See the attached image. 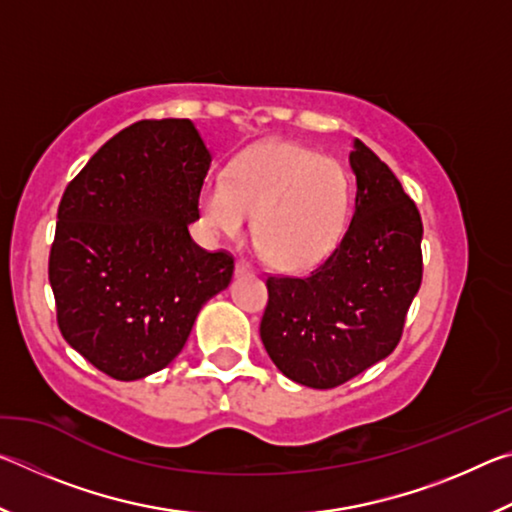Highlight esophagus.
<instances>
[{"mask_svg":"<svg viewBox=\"0 0 512 512\" xmlns=\"http://www.w3.org/2000/svg\"><path fill=\"white\" fill-rule=\"evenodd\" d=\"M235 273H237V275H255V268L250 266L248 262H244V259H237Z\"/></svg>","mask_w":512,"mask_h":512,"instance_id":"1","label":"esophagus"}]
</instances>
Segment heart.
Masks as SVG:
<instances>
[{
  "mask_svg": "<svg viewBox=\"0 0 512 512\" xmlns=\"http://www.w3.org/2000/svg\"><path fill=\"white\" fill-rule=\"evenodd\" d=\"M350 210V178L339 162L307 146L266 140L207 180L198 212L207 232L239 237L253 216L259 248L284 268H307L332 253Z\"/></svg>",
  "mask_w": 512,
  "mask_h": 512,
  "instance_id": "b5f03b06",
  "label": "heart"
}]
</instances>
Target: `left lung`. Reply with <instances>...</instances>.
Segmentation results:
<instances>
[{"label": "left lung", "instance_id": "1", "mask_svg": "<svg viewBox=\"0 0 512 512\" xmlns=\"http://www.w3.org/2000/svg\"><path fill=\"white\" fill-rule=\"evenodd\" d=\"M350 164L354 212L309 275H268L259 334L289 379L336 388L386 359L422 282V219L400 180L361 140Z\"/></svg>", "mask_w": 512, "mask_h": 512}]
</instances>
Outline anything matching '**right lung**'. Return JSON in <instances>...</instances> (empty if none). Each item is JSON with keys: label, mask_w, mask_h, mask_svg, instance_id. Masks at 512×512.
Listing matches in <instances>:
<instances>
[{"label": "right lung", "mask_w": 512, "mask_h": 512, "mask_svg": "<svg viewBox=\"0 0 512 512\" xmlns=\"http://www.w3.org/2000/svg\"><path fill=\"white\" fill-rule=\"evenodd\" d=\"M212 155L189 119L135 121L92 155L58 205L49 284L63 339L119 381L167 368L235 257L187 225Z\"/></svg>", "instance_id": "right-lung-1"}]
</instances>
